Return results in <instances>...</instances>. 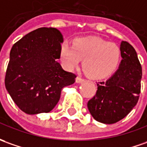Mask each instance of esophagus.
Masks as SVG:
<instances>
[{"instance_id":"esophagus-1","label":"esophagus","mask_w":147,"mask_h":147,"mask_svg":"<svg viewBox=\"0 0 147 147\" xmlns=\"http://www.w3.org/2000/svg\"><path fill=\"white\" fill-rule=\"evenodd\" d=\"M84 81V79H82V78H80V77H76V83H78V84L83 83Z\"/></svg>"}]
</instances>
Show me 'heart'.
<instances>
[{"label":"heart","instance_id":"1","mask_svg":"<svg viewBox=\"0 0 147 147\" xmlns=\"http://www.w3.org/2000/svg\"><path fill=\"white\" fill-rule=\"evenodd\" d=\"M59 58L65 69L72 71L83 61V67L92 78L102 79L110 76L119 65L121 51L117 45L96 38H78L73 45L63 42Z\"/></svg>","mask_w":147,"mask_h":147}]
</instances>
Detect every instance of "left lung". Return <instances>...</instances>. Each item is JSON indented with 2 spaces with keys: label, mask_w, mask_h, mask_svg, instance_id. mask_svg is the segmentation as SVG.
<instances>
[{
  "label": "left lung",
  "mask_w": 147,
  "mask_h": 147,
  "mask_svg": "<svg viewBox=\"0 0 147 147\" xmlns=\"http://www.w3.org/2000/svg\"><path fill=\"white\" fill-rule=\"evenodd\" d=\"M120 49L122 59L118 69L105 81L97 84L96 93L88 102L91 115L104 124L123 119L139 98L142 72L136 51L124 41Z\"/></svg>",
  "instance_id": "8db88e82"
}]
</instances>
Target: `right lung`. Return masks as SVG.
Returning <instances> with one entry per match:
<instances>
[{
  "label": "right lung",
  "instance_id": "add662e5",
  "mask_svg": "<svg viewBox=\"0 0 147 147\" xmlns=\"http://www.w3.org/2000/svg\"><path fill=\"white\" fill-rule=\"evenodd\" d=\"M63 42L56 28L30 32L10 51L5 84L18 105L27 114L49 113L55 107L63 88L75 83L76 76L58 63Z\"/></svg>",
  "mask_w": 147,
  "mask_h": 147
}]
</instances>
